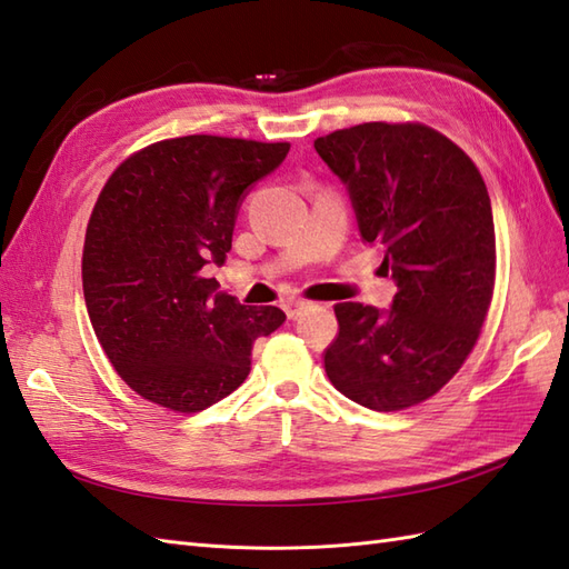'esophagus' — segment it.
Returning a JSON list of instances; mask_svg holds the SVG:
<instances>
[{
    "mask_svg": "<svg viewBox=\"0 0 569 569\" xmlns=\"http://www.w3.org/2000/svg\"><path fill=\"white\" fill-rule=\"evenodd\" d=\"M308 306H310V303H306V300H298V298H293V300H286V303H283V310H286V316L293 320V318H298L300 312H303Z\"/></svg>",
    "mask_w": 569,
    "mask_h": 569,
    "instance_id": "1",
    "label": "esophagus"
}]
</instances>
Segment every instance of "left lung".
Returning a JSON list of instances; mask_svg holds the SVG:
<instances>
[{"instance_id":"1","label":"left lung","mask_w":569,"mask_h":569,"mask_svg":"<svg viewBox=\"0 0 569 569\" xmlns=\"http://www.w3.org/2000/svg\"><path fill=\"white\" fill-rule=\"evenodd\" d=\"M316 151L398 286L389 310L335 306L340 335L325 371L365 408L416 406L455 377L487 320L497 266L487 186L462 149L422 124H357Z\"/></svg>"}]
</instances>
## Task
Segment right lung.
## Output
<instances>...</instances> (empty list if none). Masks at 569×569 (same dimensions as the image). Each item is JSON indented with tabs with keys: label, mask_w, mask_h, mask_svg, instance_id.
I'll return each mask as SVG.
<instances>
[{
	"label": "right lung",
	"mask_w": 569,
	"mask_h": 569,
	"mask_svg": "<svg viewBox=\"0 0 569 569\" xmlns=\"http://www.w3.org/2000/svg\"><path fill=\"white\" fill-rule=\"evenodd\" d=\"M291 143L192 134L134 153L107 180L82 249L92 330L131 389L178 413L232 393L251 345L286 322L204 278L232 249L241 202Z\"/></svg>",
	"instance_id": "obj_1"
}]
</instances>
